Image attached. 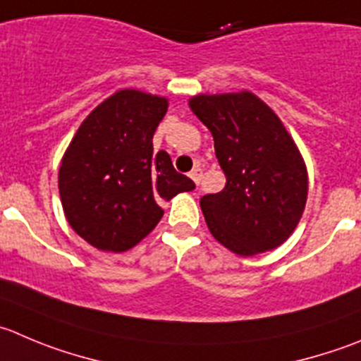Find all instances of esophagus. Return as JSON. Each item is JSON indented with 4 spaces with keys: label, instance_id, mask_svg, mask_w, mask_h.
<instances>
[{
    "label": "esophagus",
    "instance_id": "esophagus-1",
    "mask_svg": "<svg viewBox=\"0 0 361 361\" xmlns=\"http://www.w3.org/2000/svg\"><path fill=\"white\" fill-rule=\"evenodd\" d=\"M190 177H191V180H193L195 184H198V183H200V177H202V168H200V166H197V168H195V170H191V171H190Z\"/></svg>",
    "mask_w": 361,
    "mask_h": 361
}]
</instances>
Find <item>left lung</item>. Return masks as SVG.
Returning <instances> with one entry per match:
<instances>
[{
  "label": "left lung",
  "mask_w": 361,
  "mask_h": 361,
  "mask_svg": "<svg viewBox=\"0 0 361 361\" xmlns=\"http://www.w3.org/2000/svg\"><path fill=\"white\" fill-rule=\"evenodd\" d=\"M190 108L211 131L226 177L219 193L200 200L211 234L241 257L278 248L300 223L308 195L294 140L252 92L195 95Z\"/></svg>",
  "instance_id": "obj_1"
}]
</instances>
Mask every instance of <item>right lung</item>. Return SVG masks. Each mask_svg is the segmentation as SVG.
I'll return each mask as SVG.
<instances>
[{
	"mask_svg": "<svg viewBox=\"0 0 361 361\" xmlns=\"http://www.w3.org/2000/svg\"><path fill=\"white\" fill-rule=\"evenodd\" d=\"M168 99L118 90L80 126L58 171L61 205L74 232L102 252H127L163 218V200L195 190L152 138Z\"/></svg>",
	"mask_w": 361,
	"mask_h": 361,
	"instance_id": "obj_1",
	"label": "right lung"
}]
</instances>
